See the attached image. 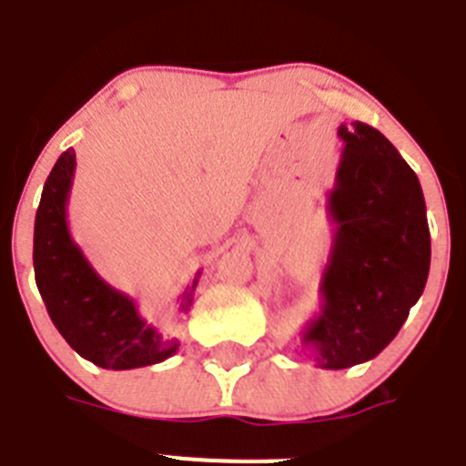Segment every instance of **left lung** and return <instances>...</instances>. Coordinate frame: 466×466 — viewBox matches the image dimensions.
<instances>
[{"instance_id": "obj_1", "label": "left lung", "mask_w": 466, "mask_h": 466, "mask_svg": "<svg viewBox=\"0 0 466 466\" xmlns=\"http://www.w3.org/2000/svg\"><path fill=\"white\" fill-rule=\"evenodd\" d=\"M343 141L327 218L332 248L320 279V311L301 332L322 369L374 360L420 299L430 274V228L416 171L379 129L339 127Z\"/></svg>"}]
</instances>
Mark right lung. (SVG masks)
<instances>
[{"label": "right lung", "instance_id": "1", "mask_svg": "<svg viewBox=\"0 0 466 466\" xmlns=\"http://www.w3.org/2000/svg\"><path fill=\"white\" fill-rule=\"evenodd\" d=\"M74 169L76 153L69 148L46 178L35 220V279L50 320L81 358L102 369L125 371L162 362L178 350V339H162L132 297L108 285L71 238L66 202ZM197 283L199 274L183 290L178 311H190Z\"/></svg>", "mask_w": 466, "mask_h": 466}]
</instances>
